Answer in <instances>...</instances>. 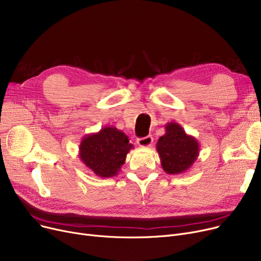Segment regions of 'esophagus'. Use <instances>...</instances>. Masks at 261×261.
<instances>
[{
    "mask_svg": "<svg viewBox=\"0 0 261 261\" xmlns=\"http://www.w3.org/2000/svg\"><path fill=\"white\" fill-rule=\"evenodd\" d=\"M138 144L139 146L143 147V148H147V147H150L152 145L153 143V139L151 135H148V136H145V138H142V139H138Z\"/></svg>",
    "mask_w": 261,
    "mask_h": 261,
    "instance_id": "1",
    "label": "esophagus"
}]
</instances>
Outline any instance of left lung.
Instances as JSON below:
<instances>
[{
  "label": "left lung",
  "mask_w": 261,
  "mask_h": 261,
  "mask_svg": "<svg viewBox=\"0 0 261 261\" xmlns=\"http://www.w3.org/2000/svg\"><path fill=\"white\" fill-rule=\"evenodd\" d=\"M156 150L164 171L168 174H179L194 165L199 156L200 145L179 123L171 121L166 123L165 134L159 139Z\"/></svg>",
  "instance_id": "obj_1"
}]
</instances>
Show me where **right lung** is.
<instances>
[{"instance_id":"add662e5","label":"right lung","mask_w":261,"mask_h":261,"mask_svg":"<svg viewBox=\"0 0 261 261\" xmlns=\"http://www.w3.org/2000/svg\"><path fill=\"white\" fill-rule=\"evenodd\" d=\"M133 148L128 136L112 126L90 133L81 140L79 158L85 165L99 177L117 175Z\"/></svg>"}]
</instances>
